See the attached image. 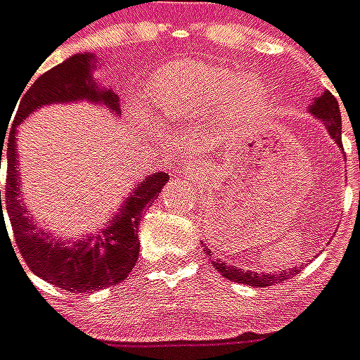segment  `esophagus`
I'll list each match as a JSON object with an SVG mask.
<instances>
[{
	"label": "esophagus",
	"mask_w": 360,
	"mask_h": 360,
	"mask_svg": "<svg viewBox=\"0 0 360 360\" xmlns=\"http://www.w3.org/2000/svg\"><path fill=\"white\" fill-rule=\"evenodd\" d=\"M185 173H193V167H187V169H185Z\"/></svg>",
	"instance_id": "1"
}]
</instances>
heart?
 Wrapping results in <instances>:
<instances>
[{"instance_id":"obj_1","label":"heart","mask_w":360,"mask_h":360,"mask_svg":"<svg viewBox=\"0 0 360 360\" xmlns=\"http://www.w3.org/2000/svg\"><path fill=\"white\" fill-rule=\"evenodd\" d=\"M265 98L267 89L259 78L202 63L172 66L150 89L154 108L169 120H193L219 101V120L244 124L257 116Z\"/></svg>"}]
</instances>
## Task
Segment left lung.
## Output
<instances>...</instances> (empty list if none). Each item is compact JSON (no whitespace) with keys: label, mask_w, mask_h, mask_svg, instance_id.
Wrapping results in <instances>:
<instances>
[{"label":"left lung","mask_w":360,"mask_h":360,"mask_svg":"<svg viewBox=\"0 0 360 360\" xmlns=\"http://www.w3.org/2000/svg\"><path fill=\"white\" fill-rule=\"evenodd\" d=\"M309 114H313L316 120H321L326 131L332 139L336 141V145L342 148V114H340V105H338V98L330 91H322V95L313 98V103L309 105ZM212 252H207V255ZM221 275L225 276L231 282H240V284H250L255 288H263V286H271L276 282H282L294 276L295 273H300L302 267H292L288 271H278V273H267V271H250V269L236 267L233 263H225L221 259L212 262Z\"/></svg>","instance_id":"left-lung-1"}]
</instances>
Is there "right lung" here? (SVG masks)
I'll use <instances>...</instances> for the list:
<instances>
[{
	"label": "right lung",
	"mask_w": 360,
	"mask_h": 360,
	"mask_svg": "<svg viewBox=\"0 0 360 360\" xmlns=\"http://www.w3.org/2000/svg\"><path fill=\"white\" fill-rule=\"evenodd\" d=\"M95 68V55L87 51L78 53L41 74L34 84H26L11 124L0 131V167L1 160H7V185L4 194L0 191L1 225L5 221V210L9 214L18 252L32 273L72 294L97 292L126 281L139 259L137 233L143 214L169 181L166 172L145 175L127 194L118 212L97 233L87 234L85 238H58L49 229H44L34 221L30 210L22 202L17 127L41 106L82 101L106 106L118 118L122 114L118 95L97 84V79L93 78ZM1 201L6 202L5 207L1 206Z\"/></svg>",
	"instance_id": "add662e5"
}]
</instances>
